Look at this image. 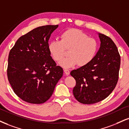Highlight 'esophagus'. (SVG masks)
Here are the masks:
<instances>
[{
	"label": "esophagus",
	"mask_w": 129,
	"mask_h": 129,
	"mask_svg": "<svg viewBox=\"0 0 129 129\" xmlns=\"http://www.w3.org/2000/svg\"><path fill=\"white\" fill-rule=\"evenodd\" d=\"M63 71H64L65 74H66V75H69L70 74V71L69 70H67V69H65L63 70Z\"/></svg>",
	"instance_id": "34e87169"
}]
</instances>
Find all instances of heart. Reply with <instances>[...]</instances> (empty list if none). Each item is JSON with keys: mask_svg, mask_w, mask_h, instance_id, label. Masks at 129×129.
Returning <instances> with one entry per match:
<instances>
[{"mask_svg": "<svg viewBox=\"0 0 129 129\" xmlns=\"http://www.w3.org/2000/svg\"><path fill=\"white\" fill-rule=\"evenodd\" d=\"M60 41L53 40L48 45L52 58L59 61L65 49H69V57L60 60L59 65L63 69H70L78 64L87 65L94 59L98 49V43L94 38L77 29H68L60 35Z\"/></svg>", "mask_w": 129, "mask_h": 129, "instance_id": "1", "label": "heart"}]
</instances>
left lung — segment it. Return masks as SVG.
<instances>
[{
  "label": "left lung",
  "instance_id": "obj_1",
  "mask_svg": "<svg viewBox=\"0 0 129 129\" xmlns=\"http://www.w3.org/2000/svg\"><path fill=\"white\" fill-rule=\"evenodd\" d=\"M100 47L91 62L70 73L76 84L73 90L76 99L83 104L104 100L117 85L120 67V56L114 41L98 34Z\"/></svg>",
  "mask_w": 129,
  "mask_h": 129
}]
</instances>
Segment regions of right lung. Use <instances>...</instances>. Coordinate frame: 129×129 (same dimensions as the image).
<instances>
[{"label":"right lung","mask_w":129,"mask_h":129,"mask_svg":"<svg viewBox=\"0 0 129 129\" xmlns=\"http://www.w3.org/2000/svg\"><path fill=\"white\" fill-rule=\"evenodd\" d=\"M58 25L38 27L18 38L8 56L7 75L15 94L24 102L41 104L49 100L63 75L48 49Z\"/></svg>","instance_id":"right-lung-1"}]
</instances>
